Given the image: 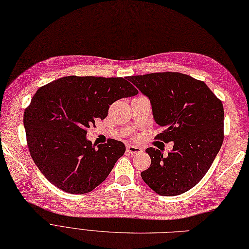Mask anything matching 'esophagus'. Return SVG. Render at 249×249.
<instances>
[{
  "label": "esophagus",
  "instance_id": "1",
  "mask_svg": "<svg viewBox=\"0 0 249 249\" xmlns=\"http://www.w3.org/2000/svg\"><path fill=\"white\" fill-rule=\"evenodd\" d=\"M126 151L131 154H138V153H141L143 150H142V148H140L138 146L128 145V146H126Z\"/></svg>",
  "mask_w": 249,
  "mask_h": 249
}]
</instances>
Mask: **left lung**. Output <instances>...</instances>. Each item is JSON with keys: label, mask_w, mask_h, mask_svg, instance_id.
Returning <instances> with one entry per match:
<instances>
[{"label": "left lung", "mask_w": 249, "mask_h": 249, "mask_svg": "<svg viewBox=\"0 0 249 249\" xmlns=\"http://www.w3.org/2000/svg\"><path fill=\"white\" fill-rule=\"evenodd\" d=\"M149 97L155 122L164 128L156 139L173 150L146 149L150 167L143 180L160 196H178L196 185L214 162L224 140L222 101L203 81L177 72L127 77Z\"/></svg>", "instance_id": "obj_1"}]
</instances>
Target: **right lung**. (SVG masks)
Listing matches in <instances>:
<instances>
[{"label": "right lung", "mask_w": 249, "mask_h": 249, "mask_svg": "<svg viewBox=\"0 0 249 249\" xmlns=\"http://www.w3.org/2000/svg\"><path fill=\"white\" fill-rule=\"evenodd\" d=\"M125 78L68 76L40 87L23 123L30 155L45 178L62 191L83 195L103 182L125 147L108 139L87 141V127L107 116L114 101L138 90Z\"/></svg>", "instance_id": "add662e5"}]
</instances>
